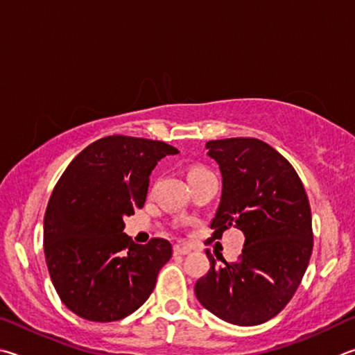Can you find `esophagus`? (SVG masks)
Listing matches in <instances>:
<instances>
[{"label":"esophagus","mask_w":355,"mask_h":355,"mask_svg":"<svg viewBox=\"0 0 355 355\" xmlns=\"http://www.w3.org/2000/svg\"><path fill=\"white\" fill-rule=\"evenodd\" d=\"M190 251H191L190 248L185 246V245H176V246H174V254H176V256H187Z\"/></svg>","instance_id":"esophagus-1"}]
</instances>
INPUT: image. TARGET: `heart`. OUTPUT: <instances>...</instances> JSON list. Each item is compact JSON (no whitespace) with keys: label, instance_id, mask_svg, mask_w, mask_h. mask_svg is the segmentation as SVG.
<instances>
[{"label":"heart","instance_id":"heart-1","mask_svg":"<svg viewBox=\"0 0 355 355\" xmlns=\"http://www.w3.org/2000/svg\"><path fill=\"white\" fill-rule=\"evenodd\" d=\"M209 174H212V173H210L207 168H204L201 165H193L187 170V179H189V182H193V181H198V179L209 176Z\"/></svg>","mask_w":355,"mask_h":355}]
</instances>
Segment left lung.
Returning <instances> with one entry per match:
<instances>
[{"mask_svg":"<svg viewBox=\"0 0 355 355\" xmlns=\"http://www.w3.org/2000/svg\"><path fill=\"white\" fill-rule=\"evenodd\" d=\"M209 155L220 165L223 193L210 227L223 237L229 227L245 234L235 262L215 265L195 285L209 312L239 326L268 321L287 306L307 270L313 248L312 212L290 162L268 143L251 137L210 140Z\"/></svg>","mask_w":355,"mask_h":355,"instance_id":"1","label":"left lung"}]
</instances>
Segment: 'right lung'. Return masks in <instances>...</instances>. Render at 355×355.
Masks as SVG:
<instances>
[{
  "mask_svg": "<svg viewBox=\"0 0 355 355\" xmlns=\"http://www.w3.org/2000/svg\"><path fill=\"white\" fill-rule=\"evenodd\" d=\"M178 153L165 141L109 135L83 149L62 173L46 206L43 246L60 301L80 318L118 321L153 293L171 243H134L123 232V216L143 207L149 174L160 159Z\"/></svg>",
  "mask_w": 355,
  "mask_h": 355,
  "instance_id": "1",
  "label": "right lung"
}]
</instances>
